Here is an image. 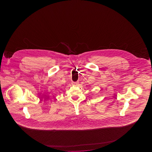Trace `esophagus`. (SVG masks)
<instances>
[{"instance_id":"34e87169","label":"esophagus","mask_w":152,"mask_h":152,"mask_svg":"<svg viewBox=\"0 0 152 152\" xmlns=\"http://www.w3.org/2000/svg\"><path fill=\"white\" fill-rule=\"evenodd\" d=\"M78 84V83L77 82H75V83H73V84L75 85H77Z\"/></svg>"}]
</instances>
